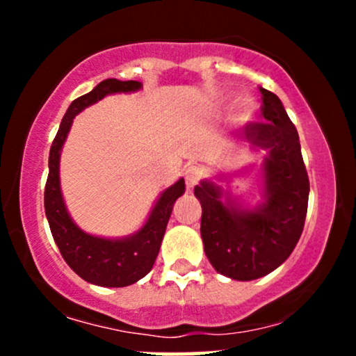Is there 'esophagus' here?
<instances>
[{"mask_svg":"<svg viewBox=\"0 0 356 356\" xmlns=\"http://www.w3.org/2000/svg\"><path fill=\"white\" fill-rule=\"evenodd\" d=\"M201 177H202V170L199 169V167H195V165H192V167H189V169L186 170V184H187V187H194L195 184H199V181H201Z\"/></svg>","mask_w":356,"mask_h":356,"instance_id":"esophagus-1","label":"esophagus"}]
</instances>
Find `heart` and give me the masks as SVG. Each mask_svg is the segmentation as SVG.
<instances>
[{"label":"heart","mask_w":356,"mask_h":356,"mask_svg":"<svg viewBox=\"0 0 356 356\" xmlns=\"http://www.w3.org/2000/svg\"><path fill=\"white\" fill-rule=\"evenodd\" d=\"M243 115H244V117H248V115H249V108H248V107H244V108H243Z\"/></svg>","instance_id":"b5f03b06"}]
</instances>
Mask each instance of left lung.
Here are the masks:
<instances>
[{
  "label": "left lung",
  "instance_id": "1",
  "mask_svg": "<svg viewBox=\"0 0 356 356\" xmlns=\"http://www.w3.org/2000/svg\"><path fill=\"white\" fill-rule=\"evenodd\" d=\"M264 120L244 127L251 150H266L261 177L263 201L243 206L224 192L218 175L194 187L202 206L201 236L207 259L220 275L251 281L269 275L288 259L303 232L309 181L296 127L273 92L259 88Z\"/></svg>",
  "mask_w": 356,
  "mask_h": 356
}]
</instances>
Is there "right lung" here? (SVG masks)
Wrapping results in <instances>:
<instances>
[{"mask_svg":"<svg viewBox=\"0 0 356 356\" xmlns=\"http://www.w3.org/2000/svg\"><path fill=\"white\" fill-rule=\"evenodd\" d=\"M142 88L140 81L107 79L100 81L92 92L73 100L61 120L58 132L53 140L48 159V179L44 186V212L48 224L67 264L81 280L105 288H124L137 283L155 263L161 249L162 238L165 234L167 222L172 214L174 202L186 191V184L181 177L174 186L167 187L154 204L145 224L134 234L125 238H100L81 231L65 206L60 187V155L70 132L73 118L81 110L112 95V93H130Z\"/></svg>","mask_w":356,"mask_h":356,"instance_id":"obj_1","label":"right lung"}]
</instances>
